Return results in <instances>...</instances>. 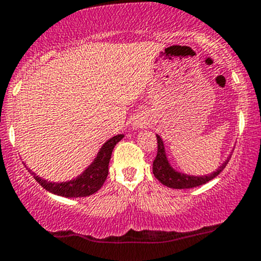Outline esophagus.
Segmentation results:
<instances>
[{"label":"esophagus","instance_id":"34e87169","mask_svg":"<svg viewBox=\"0 0 261 261\" xmlns=\"http://www.w3.org/2000/svg\"><path fill=\"white\" fill-rule=\"evenodd\" d=\"M146 125V121L144 117H138V120H135V122H134V126H138V127H144V126Z\"/></svg>","mask_w":261,"mask_h":261}]
</instances>
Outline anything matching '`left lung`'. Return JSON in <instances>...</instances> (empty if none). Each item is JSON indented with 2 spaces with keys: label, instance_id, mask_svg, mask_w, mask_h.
Here are the masks:
<instances>
[{
  "label": "left lung",
  "instance_id": "8db88e82",
  "mask_svg": "<svg viewBox=\"0 0 261 261\" xmlns=\"http://www.w3.org/2000/svg\"><path fill=\"white\" fill-rule=\"evenodd\" d=\"M158 139V152L156 158L152 162V173H154L155 178L164 186L169 187V188L174 189H187V188H194V187L202 186V184L207 183V181L212 180L213 178L217 177L221 172L226 168L230 158H227L225 163L218 168L216 172L211 173L208 175H201V177H194V175H187L184 173L175 172L172 167H170L169 162L165 155L164 144H163L162 138L156 135Z\"/></svg>",
  "mask_w": 261,
  "mask_h": 261
}]
</instances>
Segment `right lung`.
Segmentation results:
<instances>
[{"instance_id": "obj_1", "label": "right lung", "mask_w": 261, "mask_h": 261, "mask_svg": "<svg viewBox=\"0 0 261 261\" xmlns=\"http://www.w3.org/2000/svg\"><path fill=\"white\" fill-rule=\"evenodd\" d=\"M122 138L123 135H116L109 141H106L97 154V158L93 160V163L75 179L63 181V183H51V181L41 179L40 177L35 175V173H31V174L44 189L49 191L50 193L57 194V196L68 197V198L91 196L103 186L107 174H109V163L111 159L112 150Z\"/></svg>"}]
</instances>
